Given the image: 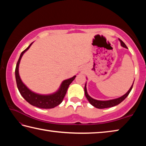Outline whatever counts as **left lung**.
<instances>
[{"mask_svg": "<svg viewBox=\"0 0 146 146\" xmlns=\"http://www.w3.org/2000/svg\"><path fill=\"white\" fill-rule=\"evenodd\" d=\"M120 42H121V46H122L123 47L127 48L126 45H125V43L122 42L121 40L119 39ZM134 83V81H133ZM133 83L131 85V88H129V90L127 92L126 94H125L124 96H122L121 97H120L119 98L115 99H111V100H108V101H99V100H96V99H94L93 98H92L91 97L88 95L87 93V90H86V84L85 86V94L86 98H87L88 101H89L92 105L94 106V107H96L97 108L99 109H103V108H110V107H113L116 105H118L119 104L121 103L122 101H123L125 99L127 98V96L129 95V94L131 92V89L133 88Z\"/></svg>", "mask_w": 146, "mask_h": 146, "instance_id": "1", "label": "left lung"}]
</instances>
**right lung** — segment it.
<instances>
[{"label": "right lung", "mask_w": 146, "mask_h": 146, "mask_svg": "<svg viewBox=\"0 0 146 146\" xmlns=\"http://www.w3.org/2000/svg\"><path fill=\"white\" fill-rule=\"evenodd\" d=\"M31 43L28 46L27 48L23 51L20 56V58L18 60L17 63L16 68H15V78H16V82L17 85V87L20 92V94L24 98L25 101L28 102L29 104L33 106H36L40 108H44V109H50L53 108L54 107L57 106L59 104L61 103L63 101V99L65 97V94L67 91L69 85L70 83L72 82L74 80L76 76H74V77L71 78L68 80H64L62 83L61 84L60 88L58 89L57 92L55 93H53L49 95H41L36 93H35L30 90L26 86H25L20 79L19 72V64L21 58L22 57L25 51H27L29 49L31 45H32Z\"/></svg>", "instance_id": "right-lung-1"}]
</instances>
